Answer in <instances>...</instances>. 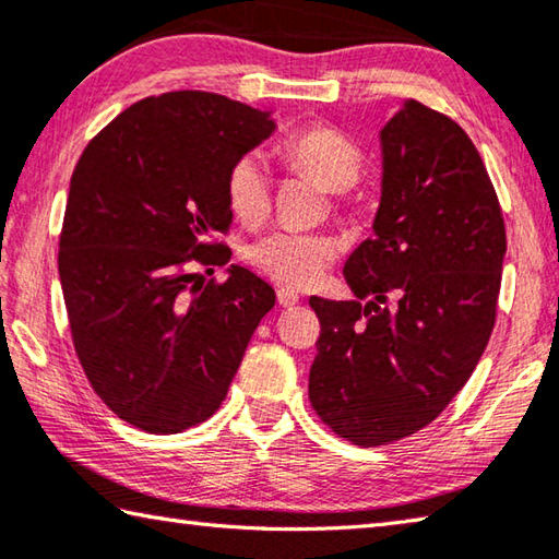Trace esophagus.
Returning <instances> with one entry per match:
<instances>
[{"label":"esophagus","instance_id":"esophagus-1","mask_svg":"<svg viewBox=\"0 0 559 559\" xmlns=\"http://www.w3.org/2000/svg\"><path fill=\"white\" fill-rule=\"evenodd\" d=\"M277 301H280V307H294V304L299 301V294L294 292V289H289V287H282V289H277Z\"/></svg>","mask_w":559,"mask_h":559}]
</instances>
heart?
<instances>
[{
    "label": "heart",
    "mask_w": 559,
    "mask_h": 559,
    "mask_svg": "<svg viewBox=\"0 0 559 559\" xmlns=\"http://www.w3.org/2000/svg\"><path fill=\"white\" fill-rule=\"evenodd\" d=\"M282 163L292 173L307 175L325 192L341 197L360 180L365 155L345 133L331 126L313 123L294 131L280 143ZM230 212L248 226H258L272 209V180L258 155H246L230 165L226 177ZM335 258V243L321 234H294L282 230L252 246L250 262L262 275L284 287H309L319 280Z\"/></svg>",
    "instance_id": "b5f03b06"
}]
</instances>
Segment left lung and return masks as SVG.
I'll list each match as a JSON object with an SVG mask.
<instances>
[{
    "mask_svg": "<svg viewBox=\"0 0 559 559\" xmlns=\"http://www.w3.org/2000/svg\"><path fill=\"white\" fill-rule=\"evenodd\" d=\"M372 238L347 258L355 299L311 297L321 321L309 399L355 445L428 426L475 372L497 319L507 230L469 135L406 99L379 131Z\"/></svg>",
    "mask_w": 559,
    "mask_h": 559,
    "instance_id": "obj_1",
    "label": "left lung"
}]
</instances>
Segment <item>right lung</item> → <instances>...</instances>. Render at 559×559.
Masks as SVG:
<instances>
[{"label": "right lung", "instance_id": "add662e5", "mask_svg": "<svg viewBox=\"0 0 559 559\" xmlns=\"http://www.w3.org/2000/svg\"><path fill=\"white\" fill-rule=\"evenodd\" d=\"M272 131V111L185 90L135 102L84 148L58 270L82 370L126 424L165 436L206 420L275 307L246 267L221 284L189 270L230 260L214 240L234 218L226 177Z\"/></svg>", "mask_w": 559, "mask_h": 559}]
</instances>
